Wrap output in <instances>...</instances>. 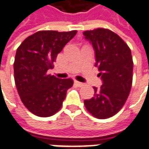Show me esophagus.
Segmentation results:
<instances>
[{
    "instance_id": "34e87169",
    "label": "esophagus",
    "mask_w": 149,
    "mask_h": 149,
    "mask_svg": "<svg viewBox=\"0 0 149 149\" xmlns=\"http://www.w3.org/2000/svg\"><path fill=\"white\" fill-rule=\"evenodd\" d=\"M74 83L77 86H84V83H82V82H80V81H75Z\"/></svg>"
}]
</instances>
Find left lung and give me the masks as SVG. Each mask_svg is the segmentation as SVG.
I'll return each mask as SVG.
<instances>
[{"instance_id":"obj_1","label":"left lung","mask_w":149,"mask_h":149,"mask_svg":"<svg viewBox=\"0 0 149 149\" xmlns=\"http://www.w3.org/2000/svg\"><path fill=\"white\" fill-rule=\"evenodd\" d=\"M85 39L92 44L95 54V67L102 80L95 94L85 100L86 110L97 119L115 116L125 105L133 81L131 50L120 37L110 29L98 28L83 32Z\"/></svg>"}]
</instances>
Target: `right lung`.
I'll use <instances>...</instances> for the list:
<instances>
[{"mask_svg":"<svg viewBox=\"0 0 149 149\" xmlns=\"http://www.w3.org/2000/svg\"><path fill=\"white\" fill-rule=\"evenodd\" d=\"M77 32L38 31L17 49L14 62L15 82L21 101L33 115L49 117L61 109L73 81L59 79L47 72L54 68L58 54Z\"/></svg>","mask_w":149,"mask_h":149,"instance_id":"add662e5","label":"right lung"}]
</instances>
